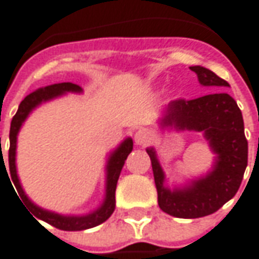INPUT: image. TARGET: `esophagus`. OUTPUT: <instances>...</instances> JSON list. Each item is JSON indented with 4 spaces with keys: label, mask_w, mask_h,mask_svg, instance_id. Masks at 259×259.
Listing matches in <instances>:
<instances>
[{
    "label": "esophagus",
    "mask_w": 259,
    "mask_h": 259,
    "mask_svg": "<svg viewBox=\"0 0 259 259\" xmlns=\"http://www.w3.org/2000/svg\"><path fill=\"white\" fill-rule=\"evenodd\" d=\"M151 140H152V134H151L150 130L141 128L135 133V142L138 145H147Z\"/></svg>",
    "instance_id": "34e87169"
}]
</instances>
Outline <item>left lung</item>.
Here are the masks:
<instances>
[{
  "label": "left lung",
  "mask_w": 259,
  "mask_h": 259,
  "mask_svg": "<svg viewBox=\"0 0 259 259\" xmlns=\"http://www.w3.org/2000/svg\"><path fill=\"white\" fill-rule=\"evenodd\" d=\"M199 82L206 87L225 88L230 84L204 67H191ZM162 126L202 131L218 154L214 171L192 182L185 190L169 191L164 187V172L155 151L147 150L151 158L158 192V205L177 218H199L214 214L238 191L248 164V141L244 119L235 100L227 93H212L195 100H175L165 111Z\"/></svg>",
  "instance_id": "1"
}]
</instances>
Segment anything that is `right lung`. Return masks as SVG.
I'll return each mask as SVG.
<instances>
[{"mask_svg": "<svg viewBox=\"0 0 259 259\" xmlns=\"http://www.w3.org/2000/svg\"><path fill=\"white\" fill-rule=\"evenodd\" d=\"M68 91H71V93H79V91H81V87L77 84H72V82H61V84L48 85V87H45V88H39V90H36L34 93H31L22 100V102L20 104V107H18L17 114L12 118L11 128H10V150H8V164H10V169L7 171V168H5L4 158H1L0 165L1 164L4 165L7 175L10 174L8 180L11 178L12 182L10 181L11 182V185L14 184L15 190H17V192H18L19 195H20L18 198L22 199L24 205H27V208L32 212L34 217L42 220V221H45L47 224H50V225H53L55 228H58V230L81 231L88 230V228H93V227L100 225V224H102L104 221H107L109 217H111V214L114 212V209H115V190H117L118 178H119V174H121L122 166L125 164L126 157H128L130 152L133 151V140H131V138H128V140H125V141L122 142L117 150H115V152L111 155V158H109L108 166H107L108 175H107V197H105V201H104V204H102V206L100 209H97L95 212L87 215V217H64V215L54 214V212L45 211V209H41L39 206L34 205V204L27 198V195L24 194V191L21 188L18 177H17V169H15L17 134L20 131L22 122L25 121V118L28 117L31 109L35 108L36 105L41 104L42 101H48V100H51L54 97H58L61 94L68 93ZM14 192H15V191H14ZM34 217H32V218H34ZM34 220H35V218H34Z\"/></svg>", "mask_w": 259, "mask_h": 259, "instance_id": "obj_1", "label": "right lung"}]
</instances>
